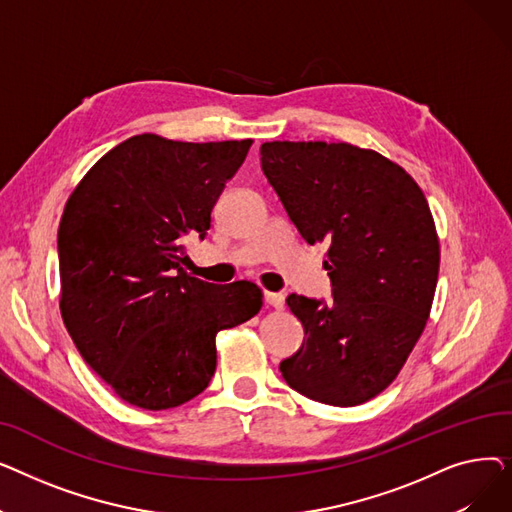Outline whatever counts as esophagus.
Segmentation results:
<instances>
[{"label":"esophagus","instance_id":"obj_1","mask_svg":"<svg viewBox=\"0 0 512 512\" xmlns=\"http://www.w3.org/2000/svg\"><path fill=\"white\" fill-rule=\"evenodd\" d=\"M263 299H265L267 305L274 307V309H282L284 307V294H280V292H265Z\"/></svg>","mask_w":512,"mask_h":512}]
</instances>
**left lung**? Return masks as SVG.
<instances>
[{
	"instance_id": "left-lung-1",
	"label": "left lung",
	"mask_w": 512,
	"mask_h": 512,
	"mask_svg": "<svg viewBox=\"0 0 512 512\" xmlns=\"http://www.w3.org/2000/svg\"><path fill=\"white\" fill-rule=\"evenodd\" d=\"M261 170L309 245L330 247L332 301L286 299L305 338L282 378L311 400L361 405L392 384L427 324L440 270L432 211L394 161L348 143H263Z\"/></svg>"
}]
</instances>
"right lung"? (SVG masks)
Instances as JSON below:
<instances>
[{
    "mask_svg": "<svg viewBox=\"0 0 512 512\" xmlns=\"http://www.w3.org/2000/svg\"><path fill=\"white\" fill-rule=\"evenodd\" d=\"M251 143L137 134L107 151L64 207V324L89 367L132 407L164 411L201 394L218 359L215 336L263 305L251 282L218 286L182 270L186 238H205Z\"/></svg>",
    "mask_w": 512,
    "mask_h": 512,
    "instance_id": "1",
    "label": "right lung"
}]
</instances>
